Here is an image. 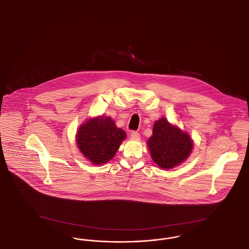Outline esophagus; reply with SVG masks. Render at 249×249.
Masks as SVG:
<instances>
[{
    "label": "esophagus",
    "instance_id": "obj_1",
    "mask_svg": "<svg viewBox=\"0 0 249 249\" xmlns=\"http://www.w3.org/2000/svg\"><path fill=\"white\" fill-rule=\"evenodd\" d=\"M130 137L133 138V139H138V138H140V134H139L138 131L132 130V131L130 132Z\"/></svg>",
    "mask_w": 249,
    "mask_h": 249
}]
</instances>
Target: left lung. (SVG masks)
Listing matches in <instances>:
<instances>
[{
    "label": "left lung",
    "mask_w": 249,
    "mask_h": 249,
    "mask_svg": "<svg viewBox=\"0 0 249 249\" xmlns=\"http://www.w3.org/2000/svg\"><path fill=\"white\" fill-rule=\"evenodd\" d=\"M147 145L155 162L162 169H171L188 159L193 143L188 133L160 119L155 122Z\"/></svg>",
    "instance_id": "left-lung-1"
}]
</instances>
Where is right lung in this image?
Masks as SVG:
<instances>
[{
    "mask_svg": "<svg viewBox=\"0 0 249 249\" xmlns=\"http://www.w3.org/2000/svg\"><path fill=\"white\" fill-rule=\"evenodd\" d=\"M125 137V131L117 128L113 119L100 117L84 123L77 131L76 142L93 164H104L114 158Z\"/></svg>",
    "mask_w": 249,
    "mask_h": 249,
    "instance_id": "1",
    "label": "right lung"
}]
</instances>
